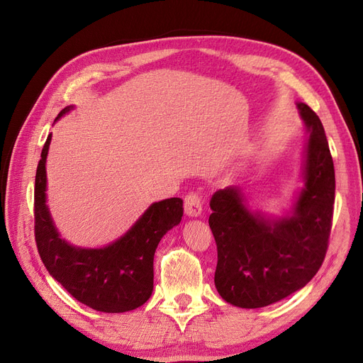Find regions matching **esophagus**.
Returning <instances> with one entry per match:
<instances>
[{"instance_id":"1","label":"esophagus","mask_w":363,"mask_h":363,"mask_svg":"<svg viewBox=\"0 0 363 363\" xmlns=\"http://www.w3.org/2000/svg\"><path fill=\"white\" fill-rule=\"evenodd\" d=\"M184 212L189 218H199L203 212V200L199 194L191 192L184 196Z\"/></svg>"}]
</instances>
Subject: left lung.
I'll return each mask as SVG.
<instances>
[{
    "mask_svg": "<svg viewBox=\"0 0 363 363\" xmlns=\"http://www.w3.org/2000/svg\"><path fill=\"white\" fill-rule=\"evenodd\" d=\"M309 139L304 147L303 188L286 213L272 216L248 207L238 186L216 191L208 225L218 248L215 286L223 300L257 309L286 298L323 265L332 230L335 167L320 118L296 103Z\"/></svg>",
    "mask_w": 363,
    "mask_h": 363,
    "instance_id": "obj_1",
    "label": "left lung"
}]
</instances>
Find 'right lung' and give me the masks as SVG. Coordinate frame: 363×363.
I'll list each match as a JSON object with an SVG mask.
<instances>
[{"label":"right lung","instance_id":"right-lung-1","mask_svg":"<svg viewBox=\"0 0 363 363\" xmlns=\"http://www.w3.org/2000/svg\"><path fill=\"white\" fill-rule=\"evenodd\" d=\"M72 108L65 107L56 121ZM50 144L51 135L42 148L35 182V236L43 265L77 301L94 311L123 313L138 309L151 296L155 252L168 230L180 224L183 200L152 203L125 235L106 247H75L60 238L47 204Z\"/></svg>","mask_w":363,"mask_h":363}]
</instances>
